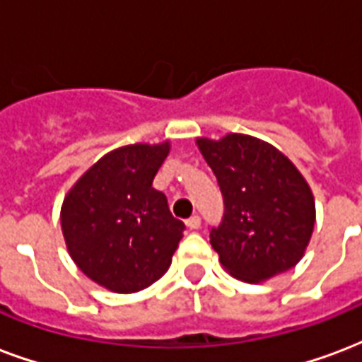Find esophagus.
<instances>
[{
  "label": "esophagus",
  "instance_id": "34e87169",
  "mask_svg": "<svg viewBox=\"0 0 362 362\" xmlns=\"http://www.w3.org/2000/svg\"><path fill=\"white\" fill-rule=\"evenodd\" d=\"M186 227L192 228V230H197V228L202 227V219H199L197 215H192V217L186 221Z\"/></svg>",
  "mask_w": 362,
  "mask_h": 362
}]
</instances>
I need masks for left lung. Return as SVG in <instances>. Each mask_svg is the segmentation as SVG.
<instances>
[{
    "mask_svg": "<svg viewBox=\"0 0 362 362\" xmlns=\"http://www.w3.org/2000/svg\"><path fill=\"white\" fill-rule=\"evenodd\" d=\"M219 182L225 217L211 228V246L233 277L262 283L295 267L310 243L316 204L288 157L244 134L197 137Z\"/></svg>",
    "mask_w": 362,
    "mask_h": 362,
    "instance_id": "1",
    "label": "left lung"
}]
</instances>
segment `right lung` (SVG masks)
I'll return each mask as SVG.
<instances>
[{
	"label": "right lung",
	"instance_id": "obj_1",
	"mask_svg": "<svg viewBox=\"0 0 362 362\" xmlns=\"http://www.w3.org/2000/svg\"><path fill=\"white\" fill-rule=\"evenodd\" d=\"M170 143H134L98 158L67 192L62 233L69 256L90 281L137 293L170 267L184 223L174 219L153 178Z\"/></svg>",
	"mask_w": 362,
	"mask_h": 362
}]
</instances>
